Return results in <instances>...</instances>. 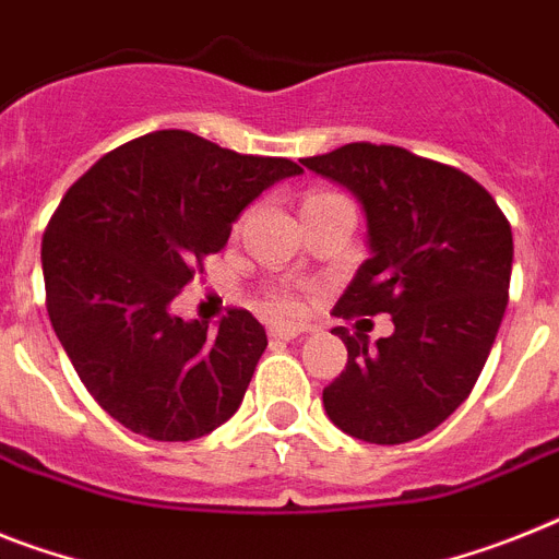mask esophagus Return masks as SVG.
I'll return each instance as SVG.
<instances>
[{
	"label": "esophagus",
	"instance_id": "1",
	"mask_svg": "<svg viewBox=\"0 0 559 559\" xmlns=\"http://www.w3.org/2000/svg\"><path fill=\"white\" fill-rule=\"evenodd\" d=\"M304 326H293V323H270V335L281 337V341H293V337L304 335Z\"/></svg>",
	"mask_w": 559,
	"mask_h": 559
}]
</instances>
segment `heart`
<instances>
[{"label": "heart", "mask_w": 559, "mask_h": 559, "mask_svg": "<svg viewBox=\"0 0 559 559\" xmlns=\"http://www.w3.org/2000/svg\"><path fill=\"white\" fill-rule=\"evenodd\" d=\"M326 199H335V195H332V192H312V195H307V201H304V207H307V204H316V201H326ZM272 307L278 309V312L295 316V312L301 309V301H298V295H293V293H278L275 295V301H272Z\"/></svg>", "instance_id": "heart-1"}]
</instances>
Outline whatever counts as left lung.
<instances>
[{"mask_svg":"<svg viewBox=\"0 0 559 559\" xmlns=\"http://www.w3.org/2000/svg\"><path fill=\"white\" fill-rule=\"evenodd\" d=\"M301 164L346 187L367 218L369 258L335 316L386 312L395 323L374 344L337 326L349 358L323 389V409L367 443L424 438L486 367L509 304V222L475 178L392 144H344Z\"/></svg>","mask_w":559,"mask_h":559,"instance_id":"obj_1","label":"left lung"}]
</instances>
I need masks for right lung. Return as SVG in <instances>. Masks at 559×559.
<instances>
[{
    "label": "right lung",
    "instance_id": "right-lung-1",
    "mask_svg": "<svg viewBox=\"0 0 559 559\" xmlns=\"http://www.w3.org/2000/svg\"><path fill=\"white\" fill-rule=\"evenodd\" d=\"M289 158L241 156L187 130H156L98 158L41 238L48 316L96 403L153 440H195L236 415L266 332L247 309L210 330L170 304L192 266Z\"/></svg>",
    "mask_w": 559,
    "mask_h": 559
}]
</instances>
